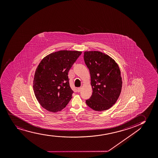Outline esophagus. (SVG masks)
<instances>
[{
  "mask_svg": "<svg viewBox=\"0 0 158 158\" xmlns=\"http://www.w3.org/2000/svg\"><path fill=\"white\" fill-rule=\"evenodd\" d=\"M81 88H77V92H78V93H79V92L81 91Z\"/></svg>",
  "mask_w": 158,
  "mask_h": 158,
  "instance_id": "1",
  "label": "esophagus"
}]
</instances>
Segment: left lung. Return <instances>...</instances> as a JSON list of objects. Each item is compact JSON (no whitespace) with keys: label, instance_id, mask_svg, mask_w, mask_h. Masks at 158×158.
Wrapping results in <instances>:
<instances>
[{"label":"left lung","instance_id":"left-lung-1","mask_svg":"<svg viewBox=\"0 0 158 158\" xmlns=\"http://www.w3.org/2000/svg\"><path fill=\"white\" fill-rule=\"evenodd\" d=\"M84 60L89 70L92 95L86 103L95 111L108 110L116 103L121 93V71L115 60L99 51L84 52Z\"/></svg>","mask_w":158,"mask_h":158}]
</instances>
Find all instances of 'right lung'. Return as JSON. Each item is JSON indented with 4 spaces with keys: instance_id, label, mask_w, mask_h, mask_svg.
Here are the masks:
<instances>
[{
    "instance_id": "1",
    "label": "right lung",
    "mask_w": 158,
    "mask_h": 158,
    "mask_svg": "<svg viewBox=\"0 0 158 158\" xmlns=\"http://www.w3.org/2000/svg\"><path fill=\"white\" fill-rule=\"evenodd\" d=\"M82 52L58 51L47 55L35 70L33 87L37 101L47 111L63 109L72 98L68 73Z\"/></svg>"
}]
</instances>
